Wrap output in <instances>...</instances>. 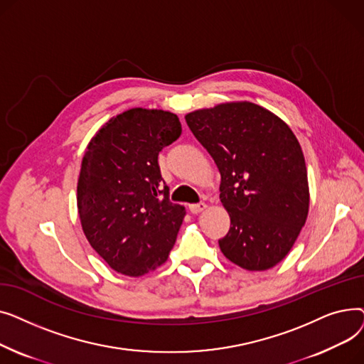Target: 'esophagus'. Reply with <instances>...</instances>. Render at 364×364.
Here are the masks:
<instances>
[{"label":"esophagus","mask_w":364,"mask_h":364,"mask_svg":"<svg viewBox=\"0 0 364 364\" xmlns=\"http://www.w3.org/2000/svg\"><path fill=\"white\" fill-rule=\"evenodd\" d=\"M188 209H190V213H192V214H199V213L205 211V209H206V205H205V203L188 205Z\"/></svg>","instance_id":"1"}]
</instances>
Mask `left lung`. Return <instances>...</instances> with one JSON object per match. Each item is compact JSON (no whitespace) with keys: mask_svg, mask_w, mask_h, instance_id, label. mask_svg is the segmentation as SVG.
Instances as JSON below:
<instances>
[{"mask_svg":"<svg viewBox=\"0 0 364 364\" xmlns=\"http://www.w3.org/2000/svg\"><path fill=\"white\" fill-rule=\"evenodd\" d=\"M186 122L221 174L220 199L230 215L221 252L247 272L273 269L309 215L307 166L295 134L251 102L190 112Z\"/></svg>","mask_w":364,"mask_h":364,"instance_id":"left-lung-1","label":"left lung"}]
</instances>
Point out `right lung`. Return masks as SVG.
Wrapping results in <instances>:
<instances>
[{
    "instance_id": "right-lung-1",
    "label": "right lung",
    "mask_w": 364,
    "mask_h": 364,
    "mask_svg": "<svg viewBox=\"0 0 364 364\" xmlns=\"http://www.w3.org/2000/svg\"><path fill=\"white\" fill-rule=\"evenodd\" d=\"M181 134L177 114L134 107L110 118L90 140L76 205L92 250L114 272L156 270L176 243L186 209L162 188L159 151Z\"/></svg>"
}]
</instances>
